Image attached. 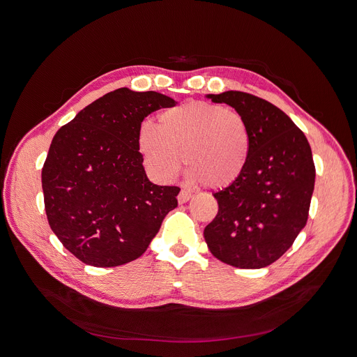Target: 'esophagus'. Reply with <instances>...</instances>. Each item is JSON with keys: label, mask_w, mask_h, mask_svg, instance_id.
<instances>
[{"label": "esophagus", "mask_w": 357, "mask_h": 357, "mask_svg": "<svg viewBox=\"0 0 357 357\" xmlns=\"http://www.w3.org/2000/svg\"><path fill=\"white\" fill-rule=\"evenodd\" d=\"M191 197H192V194L190 191L182 190L178 195V201H179V204H185V202H188L191 199Z\"/></svg>", "instance_id": "1"}]
</instances>
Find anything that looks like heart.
Here are the masks:
<instances>
[{
  "label": "heart",
  "mask_w": 357,
  "mask_h": 357,
  "mask_svg": "<svg viewBox=\"0 0 357 357\" xmlns=\"http://www.w3.org/2000/svg\"><path fill=\"white\" fill-rule=\"evenodd\" d=\"M160 126L143 121L137 147L150 175L171 182L182 166L195 182L226 188L245 172L250 156L249 126L237 111L220 104L190 101L160 114Z\"/></svg>",
  "instance_id": "obj_1"
}]
</instances>
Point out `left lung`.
<instances>
[{
  "label": "left lung",
  "instance_id": "obj_1",
  "mask_svg": "<svg viewBox=\"0 0 357 357\" xmlns=\"http://www.w3.org/2000/svg\"><path fill=\"white\" fill-rule=\"evenodd\" d=\"M245 117L250 156L243 175L214 194L215 218L204 229L213 256L240 269L266 268L282 256L308 220L315 182L310 143L295 123L248 92L208 93Z\"/></svg>",
  "mask_w": 357,
  "mask_h": 357
}]
</instances>
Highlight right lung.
Listing matches in <instances>:
<instances>
[{"label":"right lung","mask_w":357,"mask_h":357,"mask_svg":"<svg viewBox=\"0 0 357 357\" xmlns=\"http://www.w3.org/2000/svg\"><path fill=\"white\" fill-rule=\"evenodd\" d=\"M175 104L155 91L119 88L54 135L42 169L45 210L52 231L85 265L136 260L176 208L181 190L150 182L137 147L143 120Z\"/></svg>","instance_id":"1"}]
</instances>
